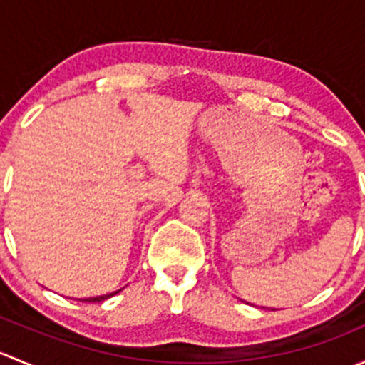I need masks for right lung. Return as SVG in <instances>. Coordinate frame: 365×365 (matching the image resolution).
I'll use <instances>...</instances> for the list:
<instances>
[{
	"instance_id": "add662e5",
	"label": "right lung",
	"mask_w": 365,
	"mask_h": 365,
	"mask_svg": "<svg viewBox=\"0 0 365 365\" xmlns=\"http://www.w3.org/2000/svg\"><path fill=\"white\" fill-rule=\"evenodd\" d=\"M118 292H121V289H118ZM118 292H113V293H108V295H101V297H93V298H84V302H102V300H108V298H111L113 295H116Z\"/></svg>"
}]
</instances>
